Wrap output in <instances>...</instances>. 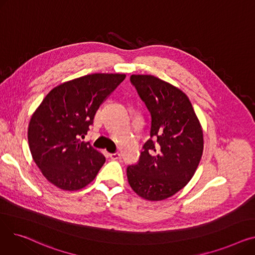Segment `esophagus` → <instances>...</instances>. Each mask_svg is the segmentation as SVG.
Here are the masks:
<instances>
[{
	"mask_svg": "<svg viewBox=\"0 0 255 255\" xmlns=\"http://www.w3.org/2000/svg\"><path fill=\"white\" fill-rule=\"evenodd\" d=\"M110 157H111L113 160H118V159H120V157H121V154H120L119 152H116V153H112V154H110Z\"/></svg>",
	"mask_w": 255,
	"mask_h": 255,
	"instance_id": "34e87169",
	"label": "esophagus"
}]
</instances>
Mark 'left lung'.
Masks as SVG:
<instances>
[{"mask_svg":"<svg viewBox=\"0 0 255 255\" xmlns=\"http://www.w3.org/2000/svg\"><path fill=\"white\" fill-rule=\"evenodd\" d=\"M130 82L152 121L138 162L127 167L128 182L142 198L162 200L193 177L204 150L203 129L188 97L178 88L153 75H131Z\"/></svg>","mask_w":255,"mask_h":255,"instance_id":"obj_1","label":"left lung"}]
</instances>
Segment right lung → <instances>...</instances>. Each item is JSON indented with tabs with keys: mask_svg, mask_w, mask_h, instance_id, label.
<instances>
[{
	"mask_svg": "<svg viewBox=\"0 0 255 255\" xmlns=\"http://www.w3.org/2000/svg\"><path fill=\"white\" fill-rule=\"evenodd\" d=\"M125 74L94 73L52 89L33 114L28 140L43 176L63 190L90 184L105 157L82 141L99 106L125 79Z\"/></svg>",
	"mask_w": 255,
	"mask_h": 255,
	"instance_id": "obj_1",
	"label": "right lung"
}]
</instances>
